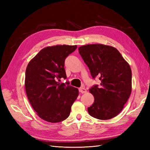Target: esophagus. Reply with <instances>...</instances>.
I'll use <instances>...</instances> for the list:
<instances>
[{"label":"esophagus","mask_w":150,"mask_h":150,"mask_svg":"<svg viewBox=\"0 0 150 150\" xmlns=\"http://www.w3.org/2000/svg\"><path fill=\"white\" fill-rule=\"evenodd\" d=\"M79 91L81 93H86V92H87V90H86L85 88H80L79 89Z\"/></svg>","instance_id":"1"}]
</instances>
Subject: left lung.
Wrapping results in <instances>:
<instances>
[{
	"label": "left lung",
	"instance_id": "left-lung-1",
	"mask_svg": "<svg viewBox=\"0 0 150 150\" xmlns=\"http://www.w3.org/2000/svg\"><path fill=\"white\" fill-rule=\"evenodd\" d=\"M93 78L99 77L100 86L89 89L94 102L88 108L96 119L110 120L121 111L131 92L132 73L128 63L117 50L111 46L95 44L78 48Z\"/></svg>",
	"mask_w": 150,
	"mask_h": 150
}]
</instances>
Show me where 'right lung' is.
<instances>
[{
    "instance_id": "add662e5",
    "label": "right lung",
    "mask_w": 150,
    "mask_h": 150,
    "mask_svg": "<svg viewBox=\"0 0 150 150\" xmlns=\"http://www.w3.org/2000/svg\"><path fill=\"white\" fill-rule=\"evenodd\" d=\"M76 48L77 46L68 45L45 47L27 66V96L34 111L45 121L58 122L65 120L78 96V89L70 86L69 81L57 82L62 78L66 79L64 61Z\"/></svg>"
}]
</instances>
